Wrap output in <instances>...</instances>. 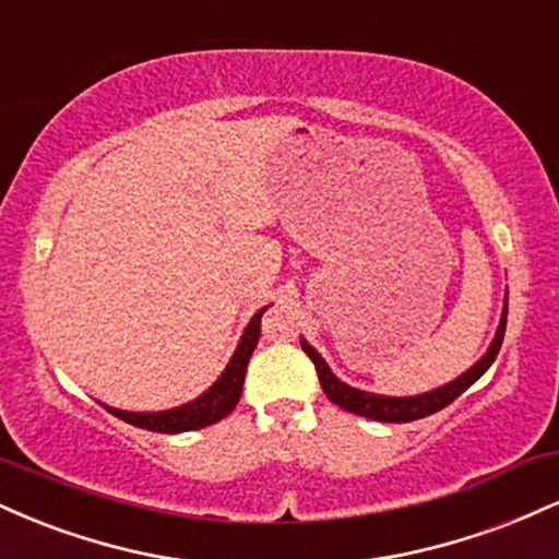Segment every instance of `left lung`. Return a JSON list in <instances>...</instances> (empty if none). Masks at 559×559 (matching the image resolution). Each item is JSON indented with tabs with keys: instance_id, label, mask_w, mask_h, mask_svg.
<instances>
[{
	"instance_id": "obj_1",
	"label": "left lung",
	"mask_w": 559,
	"mask_h": 559,
	"mask_svg": "<svg viewBox=\"0 0 559 559\" xmlns=\"http://www.w3.org/2000/svg\"><path fill=\"white\" fill-rule=\"evenodd\" d=\"M504 325H507V307L502 312V323H499L497 338L491 342L489 352H486V355L480 357V360L473 365L467 373L460 376L457 381L447 383V386L428 391V394H420V396H378V394H368V391L352 389L331 373L329 365L323 362V357H320L310 344L301 342V349H305L307 357L316 362L320 386H323L325 396H329L333 404H338V407L349 409V413L362 415V418H370V420L409 423V420H420V418H426V415H433V413H439V409H444L447 404H452L454 400H457L463 391L471 389L473 383H476L478 378L491 368V362L497 360V355H499V346H502Z\"/></svg>"
}]
</instances>
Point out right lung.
<instances>
[{"mask_svg":"<svg viewBox=\"0 0 559 559\" xmlns=\"http://www.w3.org/2000/svg\"><path fill=\"white\" fill-rule=\"evenodd\" d=\"M265 312V307L252 318V323L243 331L241 344L236 346L234 357H230L226 373H223L213 383V389L204 391L202 396L194 402L183 404V407L165 409V413H123V409L107 407L115 418L131 423L136 428H146V431L157 433H181V431H197V428L213 426L221 418H226L230 409L239 404L241 389H243V376H247L249 357H252L254 346L260 342V318Z\"/></svg>","mask_w":559,"mask_h":559,"instance_id":"right-lung-1","label":"right lung"}]
</instances>
